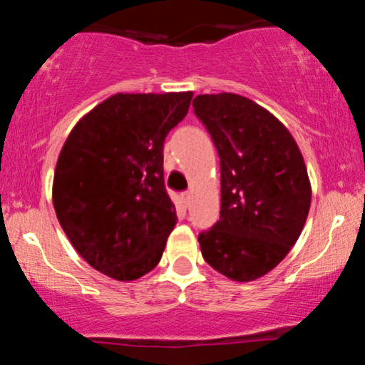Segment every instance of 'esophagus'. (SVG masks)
I'll use <instances>...</instances> for the list:
<instances>
[{
    "mask_svg": "<svg viewBox=\"0 0 365 365\" xmlns=\"http://www.w3.org/2000/svg\"><path fill=\"white\" fill-rule=\"evenodd\" d=\"M180 199H182V202H183V206H189L190 204V192H183L182 195H180Z\"/></svg>",
    "mask_w": 365,
    "mask_h": 365,
    "instance_id": "esophagus-1",
    "label": "esophagus"
}]
</instances>
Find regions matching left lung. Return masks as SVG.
<instances>
[{
	"instance_id": "obj_1",
	"label": "left lung",
	"mask_w": 365,
	"mask_h": 365,
	"mask_svg": "<svg viewBox=\"0 0 365 365\" xmlns=\"http://www.w3.org/2000/svg\"><path fill=\"white\" fill-rule=\"evenodd\" d=\"M213 138L222 171L220 220L199 234L207 265L237 282L277 267L298 241L312 189L293 135L275 115L235 93L192 102Z\"/></svg>"
}]
</instances>
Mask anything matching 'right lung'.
<instances>
[{
  "label": "right lung",
  "mask_w": 365,
  "mask_h": 365,
  "mask_svg": "<svg viewBox=\"0 0 365 365\" xmlns=\"http://www.w3.org/2000/svg\"><path fill=\"white\" fill-rule=\"evenodd\" d=\"M192 91L118 93L72 128L53 176V206L74 250L95 270L135 280L159 263L176 225L163 147Z\"/></svg>",
  "instance_id": "1"
}]
</instances>
